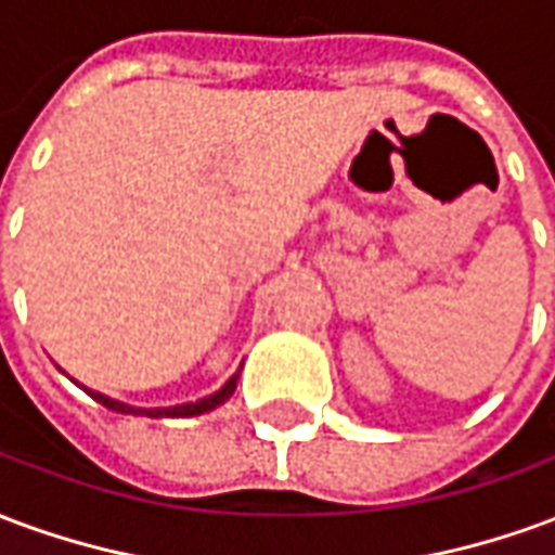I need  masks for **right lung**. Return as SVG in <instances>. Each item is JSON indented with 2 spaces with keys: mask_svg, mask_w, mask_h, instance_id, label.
Wrapping results in <instances>:
<instances>
[{
  "mask_svg": "<svg viewBox=\"0 0 555 555\" xmlns=\"http://www.w3.org/2000/svg\"><path fill=\"white\" fill-rule=\"evenodd\" d=\"M237 377H241V374H234L229 384L219 389L217 396L202 398V401H195V404H181V408H166V410H133V408H127V404H118V401H113V398L101 396V392H89V389H86V392H89V396L94 398V401H101L103 408L118 410V413H137V416H139V413H142V416H154V418H157V416L181 418V416H202V413H207V410L219 408L222 401H229V398L234 396V389H237Z\"/></svg>",
  "mask_w": 555,
  "mask_h": 555,
  "instance_id": "obj_1",
  "label": "right lung"
}]
</instances>
